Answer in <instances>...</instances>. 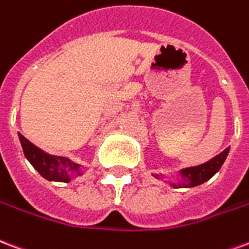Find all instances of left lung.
Listing matches in <instances>:
<instances>
[{
    "instance_id": "8db88e82",
    "label": "left lung",
    "mask_w": 249,
    "mask_h": 249,
    "mask_svg": "<svg viewBox=\"0 0 249 249\" xmlns=\"http://www.w3.org/2000/svg\"><path fill=\"white\" fill-rule=\"evenodd\" d=\"M228 152H230V147L226 148L223 152H220V154L216 155L215 158H212L211 160H208V162L203 163V164H199V166L183 168V170L179 171L178 182L170 183V184L175 187V188H177V187H179V188H180V187H182V188H191V187L199 186L201 183L210 180V179L220 170V167L223 166V163L226 160ZM158 177H159V175H158Z\"/></svg>"
}]
</instances>
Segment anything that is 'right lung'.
<instances>
[{
	"instance_id": "obj_1",
	"label": "right lung",
	"mask_w": 249,
	"mask_h": 249,
	"mask_svg": "<svg viewBox=\"0 0 249 249\" xmlns=\"http://www.w3.org/2000/svg\"><path fill=\"white\" fill-rule=\"evenodd\" d=\"M18 138L26 159L45 179L52 182L69 183L74 177L82 175L81 166L71 162L69 158L50 155L42 151L32 142H29L22 134H18Z\"/></svg>"
}]
</instances>
